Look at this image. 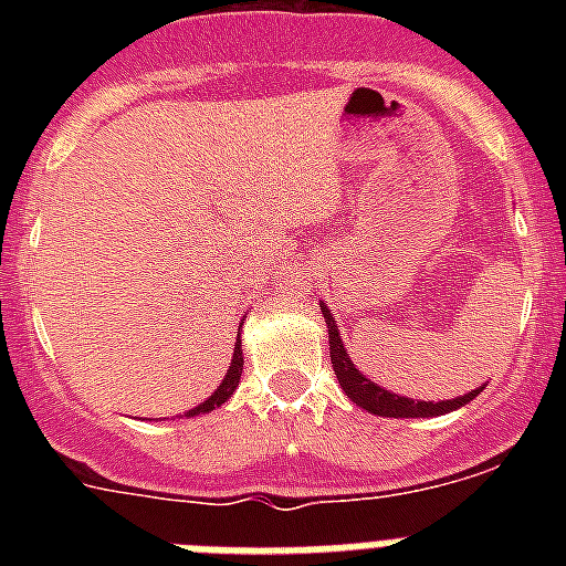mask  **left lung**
<instances>
[{"label":"left lung","mask_w":566,"mask_h":566,"mask_svg":"<svg viewBox=\"0 0 566 566\" xmlns=\"http://www.w3.org/2000/svg\"><path fill=\"white\" fill-rule=\"evenodd\" d=\"M319 312H323V317H326V328H328V354H332V365H334V374H337L339 385H343L345 397L352 399V402H357L363 411L368 413H377V417H394V419H417V417H439V413H451L457 411V408H462V405H468L470 399H476L479 391L482 388H476V391L464 394V397H457V399H442V402H424V399H408V397H399V394H391L385 391V388H379L377 382H371V379L365 377V374H359L357 365L352 363V357H348V352H345L343 339H339V328H337V319H334V314L328 312L326 303H319Z\"/></svg>","instance_id":"left-lung-1"}]
</instances>
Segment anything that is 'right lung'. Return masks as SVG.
I'll return each instance as SVG.
<instances>
[{"label": "right lung", "instance_id": "add662e5", "mask_svg": "<svg viewBox=\"0 0 566 566\" xmlns=\"http://www.w3.org/2000/svg\"><path fill=\"white\" fill-rule=\"evenodd\" d=\"M240 326H243V323H240ZM240 374H243V348H240V328H238V343H234L232 365H229L227 377H223V382L214 388L212 397H209L207 402L198 405V408H192V411H187V417H198V413H209V411H214V408H221V405L232 397L234 388H238Z\"/></svg>", "mask_w": 566, "mask_h": 566}]
</instances>
